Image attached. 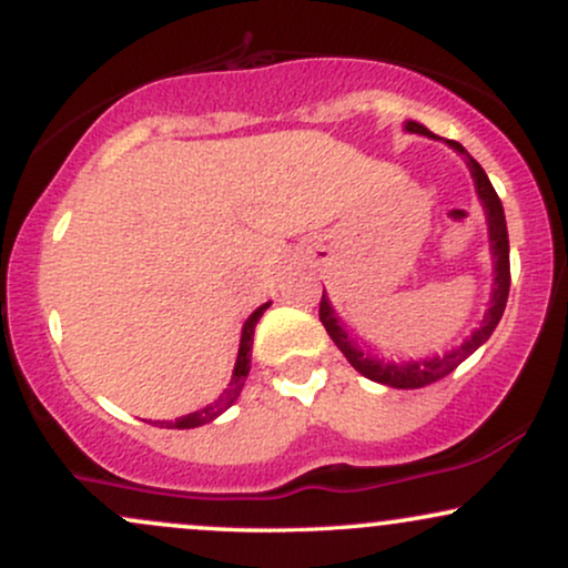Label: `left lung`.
Wrapping results in <instances>:
<instances>
[{"label":"left lung","mask_w":568,"mask_h":568,"mask_svg":"<svg viewBox=\"0 0 568 568\" xmlns=\"http://www.w3.org/2000/svg\"><path fill=\"white\" fill-rule=\"evenodd\" d=\"M406 130L408 133L429 135V139H433V133H429L425 125H419V122H406ZM448 146L467 158V168H470L473 181H475V192H478L480 202H484L486 221H488V240H491V253H494V293H491V306H488L486 317L480 321V328H475L473 336L467 338L462 347L448 352V355L429 357V361L425 357V361H416V363L410 361L397 366V363H384L379 357H371L368 352L357 347V344L347 336V331L342 328V323H338L334 306H331L328 298H325V293L321 298V323L325 325V331H328V336L334 338L336 347L342 349L344 357L352 363V368L361 371L366 379L387 384V387H397V389L427 387V384L438 382L443 376L452 374L465 357H470L473 352L494 334V328H497V323L501 321V312H505L507 293H510V240H507V224H505L501 202L497 197V192H494L486 171L465 152V146L456 141H448Z\"/></svg>","instance_id":"8db88e82"}]
</instances>
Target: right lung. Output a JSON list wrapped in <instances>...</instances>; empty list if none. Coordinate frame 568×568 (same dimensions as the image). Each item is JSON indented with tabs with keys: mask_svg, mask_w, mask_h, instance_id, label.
I'll return each mask as SVG.
<instances>
[{
	"mask_svg": "<svg viewBox=\"0 0 568 568\" xmlns=\"http://www.w3.org/2000/svg\"><path fill=\"white\" fill-rule=\"evenodd\" d=\"M266 306L270 302L258 306L256 312H253L251 317H247L245 325H243V336H240V352H237V363H234V371H232V382L230 387L224 389V393L219 395V400H213L211 406L194 410V414H186L181 416V419L175 422H160V427H168V429H192V427H200V425H207V422L216 419L219 414H224L226 408L232 406L234 400H237L240 389H243V384L247 379V371H251V347H253V328H256V323L262 321V315L266 312Z\"/></svg>",
	"mask_w": 568,
	"mask_h": 568,
	"instance_id": "obj_1",
	"label": "right lung"
}]
</instances>
